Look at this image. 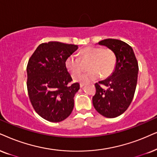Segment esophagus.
I'll use <instances>...</instances> for the list:
<instances>
[{
    "instance_id": "34e87169",
    "label": "esophagus",
    "mask_w": 157,
    "mask_h": 157,
    "mask_svg": "<svg viewBox=\"0 0 157 157\" xmlns=\"http://www.w3.org/2000/svg\"><path fill=\"white\" fill-rule=\"evenodd\" d=\"M84 85H85L84 83H80V87L81 88H83V86H84Z\"/></svg>"
}]
</instances>
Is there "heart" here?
Masks as SVG:
<instances>
[{
  "label": "heart",
  "instance_id": "1",
  "mask_svg": "<svg viewBox=\"0 0 157 157\" xmlns=\"http://www.w3.org/2000/svg\"><path fill=\"white\" fill-rule=\"evenodd\" d=\"M90 61L88 69L79 77V81L87 83L98 79L101 76L109 77L114 70L117 59L114 51L110 48L89 46L83 48L80 53V59L74 55L69 56L65 61V66L72 77H77L82 72V63Z\"/></svg>",
  "mask_w": 157,
  "mask_h": 157
}]
</instances>
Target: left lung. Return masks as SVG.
<instances>
[{"instance_id": "obj_1", "label": "left lung", "mask_w": 157, "mask_h": 157, "mask_svg": "<svg viewBox=\"0 0 157 157\" xmlns=\"http://www.w3.org/2000/svg\"><path fill=\"white\" fill-rule=\"evenodd\" d=\"M98 44L114 51L117 62L112 74L95 84L96 93L93 97V104L99 114L114 118L125 112L133 98L138 80V61L131 46L122 40L105 39ZM100 84L107 89L101 88Z\"/></svg>"}]
</instances>
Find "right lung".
Masks as SVG:
<instances>
[{"instance_id": "obj_1", "label": "right lung", "mask_w": 157, "mask_h": 157, "mask_svg": "<svg viewBox=\"0 0 157 157\" xmlns=\"http://www.w3.org/2000/svg\"><path fill=\"white\" fill-rule=\"evenodd\" d=\"M78 45L57 41L39 45L27 67V90L31 104L41 117L49 122L64 120L74 108V97L80 89L65 66Z\"/></svg>"}]
</instances>
